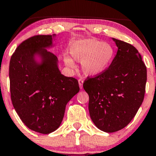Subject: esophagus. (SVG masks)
I'll list each match as a JSON object with an SVG mask.
<instances>
[{
    "mask_svg": "<svg viewBox=\"0 0 156 156\" xmlns=\"http://www.w3.org/2000/svg\"><path fill=\"white\" fill-rule=\"evenodd\" d=\"M78 84H79L80 88V89L83 88V80H82V79H79V80H78Z\"/></svg>",
    "mask_w": 156,
    "mask_h": 156,
    "instance_id": "esophagus-1",
    "label": "esophagus"
}]
</instances>
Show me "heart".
Returning <instances> with one entry per match:
<instances>
[{
	"label": "heart",
	"mask_w": 156,
	"mask_h": 156,
	"mask_svg": "<svg viewBox=\"0 0 156 156\" xmlns=\"http://www.w3.org/2000/svg\"><path fill=\"white\" fill-rule=\"evenodd\" d=\"M70 54L73 60L81 63L82 71L85 75L96 76L108 67L113 60L114 51L108 43L88 39L73 43L70 47ZM64 63L70 68L76 66L70 57L64 58Z\"/></svg>",
	"instance_id": "heart-1"
}]
</instances>
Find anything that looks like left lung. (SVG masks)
<instances>
[{"label": "left lung", "instance_id": "obj_1", "mask_svg": "<svg viewBox=\"0 0 156 156\" xmlns=\"http://www.w3.org/2000/svg\"><path fill=\"white\" fill-rule=\"evenodd\" d=\"M112 39L118 51L111 64L102 73L83 83L89 95L91 120L106 133L123 129L131 121L143 103L147 80L146 65L138 50Z\"/></svg>", "mask_w": 156, "mask_h": 156}]
</instances>
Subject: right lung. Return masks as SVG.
Wrapping results in <instances>:
<instances>
[{
  "label": "right lung",
  "instance_id": "add662e5",
  "mask_svg": "<svg viewBox=\"0 0 156 156\" xmlns=\"http://www.w3.org/2000/svg\"><path fill=\"white\" fill-rule=\"evenodd\" d=\"M56 35H40L18 45L9 66L11 101L29 129L42 134L61 126L69 101L79 92L76 78L61 74L56 55L48 49Z\"/></svg>",
  "mask_w": 156,
  "mask_h": 156
}]
</instances>
